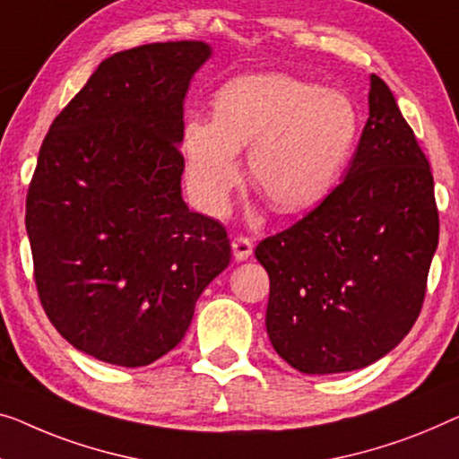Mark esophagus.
<instances>
[{"instance_id":"obj_1","label":"esophagus","mask_w":459,"mask_h":459,"mask_svg":"<svg viewBox=\"0 0 459 459\" xmlns=\"http://www.w3.org/2000/svg\"><path fill=\"white\" fill-rule=\"evenodd\" d=\"M232 253H235L237 262H243V259L251 257L253 241H251L249 237H245V235L235 237V238H232Z\"/></svg>"}]
</instances>
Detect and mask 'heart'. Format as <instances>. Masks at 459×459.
Wrapping results in <instances>:
<instances>
[{"label":"heart","mask_w":459,"mask_h":459,"mask_svg":"<svg viewBox=\"0 0 459 459\" xmlns=\"http://www.w3.org/2000/svg\"><path fill=\"white\" fill-rule=\"evenodd\" d=\"M360 115L340 91L289 74H247L214 97V119L186 126L187 175L210 214L227 208L241 179L238 148L251 146L249 175L280 212L317 204L336 186L359 138Z\"/></svg>","instance_id":"obj_1"}]
</instances>
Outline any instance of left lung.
Here are the masks:
<instances>
[{"mask_svg":"<svg viewBox=\"0 0 459 459\" xmlns=\"http://www.w3.org/2000/svg\"><path fill=\"white\" fill-rule=\"evenodd\" d=\"M437 243L429 160L373 74L368 119L344 181L255 247L270 276L273 351L309 375L357 371L385 357L420 316Z\"/></svg>","mask_w":459,"mask_h":459,"instance_id":"8db88e82","label":"left lung"}]
</instances>
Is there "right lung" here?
I'll list each match as a JSON object with an SVG mask.
<instances>
[{
  "label": "right lung",
  "mask_w": 459,
  "mask_h": 459,
  "mask_svg": "<svg viewBox=\"0 0 459 459\" xmlns=\"http://www.w3.org/2000/svg\"><path fill=\"white\" fill-rule=\"evenodd\" d=\"M202 40L102 61L53 119L26 194L34 284L61 336L119 367L179 344L230 264L227 229L181 197L183 97Z\"/></svg>",
  "instance_id": "add662e5"
}]
</instances>
